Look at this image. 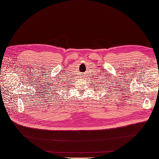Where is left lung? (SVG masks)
<instances>
[{
    "instance_id": "obj_1",
    "label": "left lung",
    "mask_w": 159,
    "mask_h": 159,
    "mask_svg": "<svg viewBox=\"0 0 159 159\" xmlns=\"http://www.w3.org/2000/svg\"><path fill=\"white\" fill-rule=\"evenodd\" d=\"M109 92H110V91H109Z\"/></svg>"
}]
</instances>
